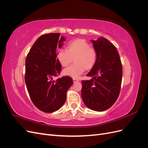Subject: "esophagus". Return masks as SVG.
<instances>
[{
  "mask_svg": "<svg viewBox=\"0 0 148 148\" xmlns=\"http://www.w3.org/2000/svg\"><path fill=\"white\" fill-rule=\"evenodd\" d=\"M73 83H77V82H78L79 80L77 78H73Z\"/></svg>",
  "mask_w": 148,
  "mask_h": 148,
  "instance_id": "esophagus-1",
  "label": "esophagus"
}]
</instances>
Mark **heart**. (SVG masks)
<instances>
[{"label":"heart","mask_w":148,"mask_h":148,"mask_svg":"<svg viewBox=\"0 0 148 148\" xmlns=\"http://www.w3.org/2000/svg\"><path fill=\"white\" fill-rule=\"evenodd\" d=\"M96 49L83 39L78 38L70 41L66 49L57 52V60L62 66H67L73 62L75 64L64 70V74L71 78H77L85 70H91L97 61Z\"/></svg>","instance_id":"heart-1"}]
</instances>
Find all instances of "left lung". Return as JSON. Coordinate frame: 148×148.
Returning <instances> with one entry per match:
<instances>
[{
  "label": "left lung",
  "instance_id": "left-lung-1",
  "mask_svg": "<svg viewBox=\"0 0 148 148\" xmlns=\"http://www.w3.org/2000/svg\"><path fill=\"white\" fill-rule=\"evenodd\" d=\"M91 41L97 52V61L87 75L91 79L82 82V97L88 108L102 112L109 109L119 96L122 65L116 47L107 39Z\"/></svg>",
  "mask_w": 148,
  "mask_h": 148
}]
</instances>
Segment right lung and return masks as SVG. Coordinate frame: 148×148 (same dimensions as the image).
<instances>
[{
  "label": "right lung",
  "instance_id": "add662e5",
  "mask_svg": "<svg viewBox=\"0 0 148 148\" xmlns=\"http://www.w3.org/2000/svg\"><path fill=\"white\" fill-rule=\"evenodd\" d=\"M60 35L49 33L40 36L25 60V80L31 99L38 109L47 113L61 108L73 84L68 76L53 79L62 68L56 59L57 49L62 47L65 38Z\"/></svg>",
  "mask_w": 148,
  "mask_h": 148
}]
</instances>
